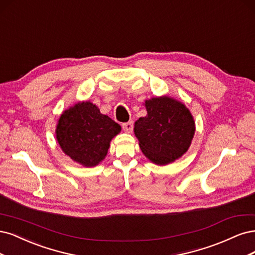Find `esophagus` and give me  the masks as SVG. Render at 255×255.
<instances>
[{"label": "esophagus", "mask_w": 255, "mask_h": 255, "mask_svg": "<svg viewBox=\"0 0 255 255\" xmlns=\"http://www.w3.org/2000/svg\"><path fill=\"white\" fill-rule=\"evenodd\" d=\"M123 130L125 131V132H127V133H131L132 132V130H133V122H127V123H124V124H123Z\"/></svg>", "instance_id": "34e87169"}]
</instances>
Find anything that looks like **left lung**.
<instances>
[{"mask_svg":"<svg viewBox=\"0 0 255 255\" xmlns=\"http://www.w3.org/2000/svg\"><path fill=\"white\" fill-rule=\"evenodd\" d=\"M147 116L134 123V134L145 157L155 165H167L188 150L195 121L187 107L168 95L146 100Z\"/></svg>","mask_w":255,"mask_h":255,"instance_id":"1","label":"left lung"}]
</instances>
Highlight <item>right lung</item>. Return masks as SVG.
<instances>
[{
  "label": "right lung",
  "mask_w": 255,
  "mask_h": 255,
  "mask_svg": "<svg viewBox=\"0 0 255 255\" xmlns=\"http://www.w3.org/2000/svg\"><path fill=\"white\" fill-rule=\"evenodd\" d=\"M121 126L101 113L90 101L78 102L64 110L56 126V138L61 150L80 165L94 167L105 158L111 139Z\"/></svg>",
  "instance_id": "1"
}]
</instances>
